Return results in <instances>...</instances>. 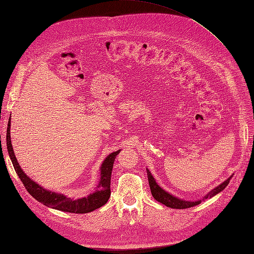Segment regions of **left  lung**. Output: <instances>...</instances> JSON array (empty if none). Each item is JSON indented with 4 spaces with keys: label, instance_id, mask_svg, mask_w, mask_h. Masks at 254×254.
Wrapping results in <instances>:
<instances>
[{
    "label": "left lung",
    "instance_id": "1",
    "mask_svg": "<svg viewBox=\"0 0 254 254\" xmlns=\"http://www.w3.org/2000/svg\"><path fill=\"white\" fill-rule=\"evenodd\" d=\"M146 172H147L149 188H150V190H151V194H152L153 198H155L157 201L161 202L162 204H165L168 207H172V209H188V207H191V206L200 204L202 201L206 200V199L212 198L215 195H217L218 193H220L221 190H224L226 189V187L229 184L230 180H231V178L233 177V176H230L226 181L220 183L218 187L211 190L209 193L204 195L201 199H198V200H186V199H181L179 197H176L175 195H172L171 193H168V191H166L165 190L161 188L159 184L156 182V179L153 178V176L151 175V173L149 172L148 168H146Z\"/></svg>",
    "mask_w": 254,
    "mask_h": 254
}]
</instances>
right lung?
<instances>
[{
	"label": "right lung",
	"instance_id": "add662e5",
	"mask_svg": "<svg viewBox=\"0 0 254 254\" xmlns=\"http://www.w3.org/2000/svg\"><path fill=\"white\" fill-rule=\"evenodd\" d=\"M11 120H8V127H7V133H6V144H7V151L10 157L14 171H16L19 178L21 179L22 183L24 184L25 189L28 193L32 195L36 200L43 203L44 205L50 206L52 209H55L58 211H64L68 213H75V214H84L94 211L98 207L103 206L107 203L108 199L110 198V182H111V174L115 157H117L121 149L118 151L111 152L110 155L106 157L104 162L102 163L99 171H101V178H99L98 184L96 187V190L93 193L78 199H73L67 197L66 195L57 193V191H53L50 190L44 189L40 184H38L32 178L23 172L19 162L17 161L16 155L13 152V148L11 145L10 139V124Z\"/></svg>",
	"mask_w": 254,
	"mask_h": 254
}]
</instances>
